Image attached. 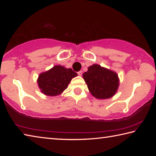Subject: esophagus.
<instances>
[{
	"instance_id": "1",
	"label": "esophagus",
	"mask_w": 156,
	"mask_h": 156,
	"mask_svg": "<svg viewBox=\"0 0 156 156\" xmlns=\"http://www.w3.org/2000/svg\"><path fill=\"white\" fill-rule=\"evenodd\" d=\"M78 76H82V74H83V72L80 71V72H78Z\"/></svg>"
}]
</instances>
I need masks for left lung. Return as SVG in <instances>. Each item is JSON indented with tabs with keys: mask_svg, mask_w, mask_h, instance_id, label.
<instances>
[{
	"mask_svg": "<svg viewBox=\"0 0 156 156\" xmlns=\"http://www.w3.org/2000/svg\"><path fill=\"white\" fill-rule=\"evenodd\" d=\"M83 78L91 95L98 99L112 97L117 91L119 79L114 72L98 65H93L83 73Z\"/></svg>",
	"mask_w": 156,
	"mask_h": 156,
	"instance_id": "8db88e82",
	"label": "left lung"
}]
</instances>
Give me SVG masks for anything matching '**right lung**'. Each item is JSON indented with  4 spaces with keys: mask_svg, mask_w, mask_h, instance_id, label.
Wrapping results in <instances>:
<instances>
[{
    "mask_svg": "<svg viewBox=\"0 0 156 156\" xmlns=\"http://www.w3.org/2000/svg\"><path fill=\"white\" fill-rule=\"evenodd\" d=\"M76 76H77V73L72 69H66L62 66L57 65L40 74L38 84L44 94L55 96L67 89L69 83Z\"/></svg>",
    "mask_w": 156,
    "mask_h": 156,
    "instance_id": "obj_1",
    "label": "right lung"
}]
</instances>
